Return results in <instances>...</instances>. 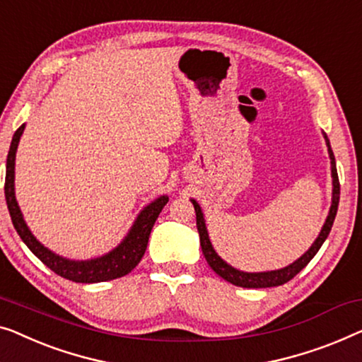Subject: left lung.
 I'll return each instance as SVG.
<instances>
[{
    "label": "left lung",
    "instance_id": "1",
    "mask_svg": "<svg viewBox=\"0 0 362 362\" xmlns=\"http://www.w3.org/2000/svg\"><path fill=\"white\" fill-rule=\"evenodd\" d=\"M325 140H327L329 160H332V176H333L332 207H329L327 222H325L320 235H318V238L313 242L310 250H308L303 256H300L297 261H294L292 264L286 266V268L277 269V271H268V272H243V271L235 269L230 264L225 263V261L216 253V250L212 248V243H211V240H209V233L206 228V222H204L201 207H199V204L192 199L194 211H196V225H197L199 238H201L202 253H204V256H206L209 266H211V268L216 271L217 274L222 277V279L232 282V284H235V286L248 287V289H261V287L282 286V284H286L287 281H291L292 277L297 276L298 272H300L308 263H310V259L313 258V256L318 253V250H320V246L323 245L325 240H327V237L329 235V230H332V227H333L334 217H337V211H338V202H339V180H338V173H337V163H334V155H333L332 146H329L327 135H325Z\"/></svg>",
    "mask_w": 362,
    "mask_h": 362
}]
</instances>
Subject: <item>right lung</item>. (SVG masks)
<instances>
[{
  "label": "right lung",
  "instance_id": "1",
  "mask_svg": "<svg viewBox=\"0 0 362 362\" xmlns=\"http://www.w3.org/2000/svg\"><path fill=\"white\" fill-rule=\"evenodd\" d=\"M23 130L24 124L21 125L13 135V142L11 146H9L6 160V181H4V197H6L8 211L21 240L28 245V248L37 256L47 268H50L55 274L65 277L68 281L91 284V282L111 281L129 274V272L140 263V259H142V256L145 255L151 228H153L161 209L166 206V202H168V197L161 196L156 199V201L151 202L150 206H146L144 211L139 214L137 220H135V223L132 225V228H130V232L127 237H125L124 242L120 243L116 250H112L111 253L90 261H71L62 258V256L52 253L50 250H47L44 245H40L37 240H35V237L30 233V230L24 222L18 202H16L14 158L19 139L21 135H23Z\"/></svg>",
  "mask_w": 362,
  "mask_h": 362
}]
</instances>
